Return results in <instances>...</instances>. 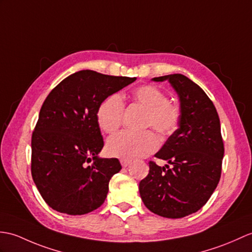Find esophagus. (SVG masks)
Returning <instances> with one entry per match:
<instances>
[{"label":"esophagus","instance_id":"1","mask_svg":"<svg viewBox=\"0 0 252 252\" xmlns=\"http://www.w3.org/2000/svg\"><path fill=\"white\" fill-rule=\"evenodd\" d=\"M120 163H121V165H122V166H124V167H126L127 165H130V164H131V160L121 159V160H120Z\"/></svg>","mask_w":252,"mask_h":252}]
</instances>
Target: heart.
Returning a JSON list of instances; mask_svg holds the SVG:
<instances>
[{"instance_id":"1","label":"heart","mask_w":252,"mask_h":252,"mask_svg":"<svg viewBox=\"0 0 252 252\" xmlns=\"http://www.w3.org/2000/svg\"><path fill=\"white\" fill-rule=\"evenodd\" d=\"M133 99L147 109L145 116V127H154L161 136L172 135L179 126L181 108L179 104L167 99L166 93L153 85L136 88L132 93ZM125 103L122 97L114 93L99 104L96 120L99 127L106 133L116 132L122 125ZM160 140L153 131L142 133L120 132L107 140V153L122 159H136L153 154L159 147Z\"/></svg>"}]
</instances>
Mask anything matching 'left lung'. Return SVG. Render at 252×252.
Listing matches in <instances>:
<instances>
[{
	"mask_svg": "<svg viewBox=\"0 0 252 252\" xmlns=\"http://www.w3.org/2000/svg\"><path fill=\"white\" fill-rule=\"evenodd\" d=\"M166 79L179 95L181 119L155 157L171 165L149 161L139 194L150 212L176 219L197 212L212 196L221 177L224 146L218 113L202 88L183 74L154 78Z\"/></svg>",
	"mask_w": 252,
	"mask_h": 252,
	"instance_id": "left-lung-1",
	"label": "left lung"
}]
</instances>
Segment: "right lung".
<instances>
[{
	"label": "right lung",
	"mask_w": 252,
	"mask_h": 252,
	"mask_svg": "<svg viewBox=\"0 0 252 252\" xmlns=\"http://www.w3.org/2000/svg\"><path fill=\"white\" fill-rule=\"evenodd\" d=\"M135 80L83 69L46 97L32 133L31 173L52 209L85 215L104 203L121 164L116 158H97L104 142L96 112L105 98Z\"/></svg>",
	"instance_id": "right-lung-1"
}]
</instances>
